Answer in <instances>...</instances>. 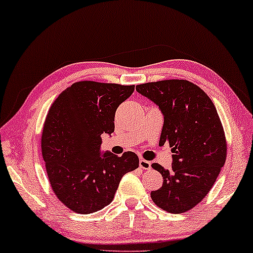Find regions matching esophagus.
<instances>
[{
	"instance_id": "obj_1",
	"label": "esophagus",
	"mask_w": 253,
	"mask_h": 253,
	"mask_svg": "<svg viewBox=\"0 0 253 253\" xmlns=\"http://www.w3.org/2000/svg\"><path fill=\"white\" fill-rule=\"evenodd\" d=\"M139 167L141 169H145V170H148L151 169V162L147 160H144V159H140L139 160Z\"/></svg>"
}]
</instances>
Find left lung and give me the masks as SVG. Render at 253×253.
Wrapping results in <instances>:
<instances>
[{
  "label": "left lung",
  "instance_id": "8db88e82",
  "mask_svg": "<svg viewBox=\"0 0 253 253\" xmlns=\"http://www.w3.org/2000/svg\"><path fill=\"white\" fill-rule=\"evenodd\" d=\"M161 110L164 126L159 145L171 147V169L158 164L152 168L164 177L152 191L155 205L169 213L191 210L212 189L227 157L223 127L209 95L191 82L169 79L136 86Z\"/></svg>",
  "mask_w": 253,
  "mask_h": 253
}]
</instances>
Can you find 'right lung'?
<instances>
[{"instance_id": "1", "label": "right lung", "mask_w": 253, "mask_h": 253, "mask_svg": "<svg viewBox=\"0 0 253 253\" xmlns=\"http://www.w3.org/2000/svg\"><path fill=\"white\" fill-rule=\"evenodd\" d=\"M133 85L77 82L65 88L47 114L41 151L53 191L71 211L89 214L113 202L121 178L139 166L133 152H101V134L115 129L117 107Z\"/></svg>"}]
</instances>
